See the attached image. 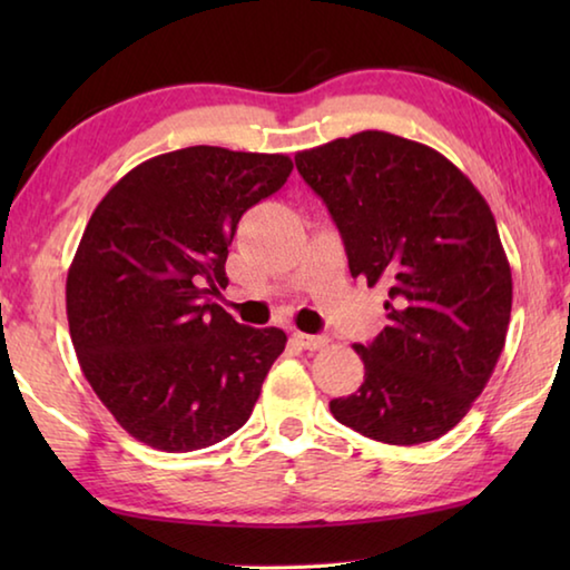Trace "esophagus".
Wrapping results in <instances>:
<instances>
[{
  "label": "esophagus",
  "mask_w": 570,
  "mask_h": 570,
  "mask_svg": "<svg viewBox=\"0 0 570 570\" xmlns=\"http://www.w3.org/2000/svg\"><path fill=\"white\" fill-rule=\"evenodd\" d=\"M292 342L302 346V350L316 352V350H322V346H326V336H322V334H302V332H294V334H292Z\"/></svg>",
  "instance_id": "1"
}]
</instances>
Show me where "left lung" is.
<instances>
[{
	"mask_svg": "<svg viewBox=\"0 0 570 570\" xmlns=\"http://www.w3.org/2000/svg\"><path fill=\"white\" fill-rule=\"evenodd\" d=\"M340 228L352 276L387 284V326L354 344L364 382L330 402L387 445L438 440L465 417L505 346L513 278L495 218L460 168L382 130L296 153Z\"/></svg>",
	"mask_w": 570,
	"mask_h": 570,
	"instance_id": "left-lung-1",
	"label": "left lung"
}]
</instances>
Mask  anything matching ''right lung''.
<instances>
[{"mask_svg":"<svg viewBox=\"0 0 570 570\" xmlns=\"http://www.w3.org/2000/svg\"><path fill=\"white\" fill-rule=\"evenodd\" d=\"M288 156L193 146L108 190L67 272V322L100 402L135 440L200 450L244 428L286 334L214 298L240 216L284 186Z\"/></svg>","mask_w":570,"mask_h":570,"instance_id":"add662e5","label":"right lung"}]
</instances>
